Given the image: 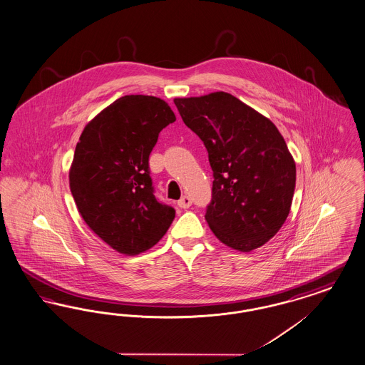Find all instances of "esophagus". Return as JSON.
<instances>
[{
    "label": "esophagus",
    "mask_w": 365,
    "mask_h": 365,
    "mask_svg": "<svg viewBox=\"0 0 365 365\" xmlns=\"http://www.w3.org/2000/svg\"><path fill=\"white\" fill-rule=\"evenodd\" d=\"M192 204V201H191V198L187 197V195H185V197H182L179 201H178V206L179 207H182V209H187Z\"/></svg>",
    "instance_id": "34e87169"
}]
</instances>
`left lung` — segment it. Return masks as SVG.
Masks as SVG:
<instances>
[{
	"instance_id": "8db88e82",
	"label": "left lung",
	"mask_w": 365,
	"mask_h": 365,
	"mask_svg": "<svg viewBox=\"0 0 365 365\" xmlns=\"http://www.w3.org/2000/svg\"><path fill=\"white\" fill-rule=\"evenodd\" d=\"M174 103L209 153L215 180L205 219L212 232L242 252L261 247L291 210L296 164L284 137L269 118L227 92Z\"/></svg>"
}]
</instances>
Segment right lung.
<instances>
[{"instance_id":"obj_1","label":"right lung","mask_w":365,"mask_h":365,"mask_svg":"<svg viewBox=\"0 0 365 365\" xmlns=\"http://www.w3.org/2000/svg\"><path fill=\"white\" fill-rule=\"evenodd\" d=\"M174 111L160 98L126 95L80 135L69 171L74 202L88 227L111 248L137 255L153 247L175 219L153 195L149 155Z\"/></svg>"}]
</instances>
